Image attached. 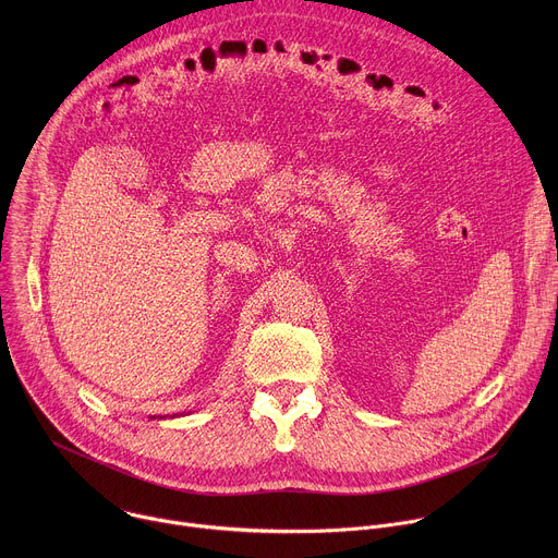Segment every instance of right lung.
Returning <instances> with one entry per match:
<instances>
[{
	"label": "right lung",
	"mask_w": 558,
	"mask_h": 558,
	"mask_svg": "<svg viewBox=\"0 0 558 558\" xmlns=\"http://www.w3.org/2000/svg\"><path fill=\"white\" fill-rule=\"evenodd\" d=\"M151 420H154V417H151ZM161 420H163V417H161Z\"/></svg>",
	"instance_id": "1"
}]
</instances>
